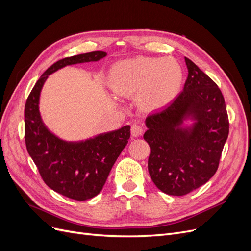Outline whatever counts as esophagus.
Segmentation results:
<instances>
[{"label": "esophagus", "mask_w": 251, "mask_h": 251, "mask_svg": "<svg viewBox=\"0 0 251 251\" xmlns=\"http://www.w3.org/2000/svg\"><path fill=\"white\" fill-rule=\"evenodd\" d=\"M143 133V127L138 124H133L131 126V134L133 137H139Z\"/></svg>", "instance_id": "obj_1"}]
</instances>
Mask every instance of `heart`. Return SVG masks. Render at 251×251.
I'll return each instance as SVG.
<instances>
[{"label":"heart","instance_id":"heart-1","mask_svg":"<svg viewBox=\"0 0 251 251\" xmlns=\"http://www.w3.org/2000/svg\"><path fill=\"white\" fill-rule=\"evenodd\" d=\"M183 71L174 57L136 56L114 64L108 72L107 85L120 97L138 94L143 109L154 111L170 105L178 96Z\"/></svg>","mask_w":251,"mask_h":251}]
</instances>
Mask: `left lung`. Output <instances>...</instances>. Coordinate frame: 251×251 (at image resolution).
Returning <instances> with one entry per match:
<instances>
[{"instance_id":"left-lung-1","label":"left lung","mask_w":251,"mask_h":251,"mask_svg":"<svg viewBox=\"0 0 251 251\" xmlns=\"http://www.w3.org/2000/svg\"><path fill=\"white\" fill-rule=\"evenodd\" d=\"M183 92L168 109L146 119L150 176L161 192L191 193L218 170L229 123L221 90L191 59ZM191 124H189V121Z\"/></svg>"}]
</instances>
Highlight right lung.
Here are the masks:
<instances>
[{
    "label": "right lung",
    "instance_id": "obj_1",
    "mask_svg": "<svg viewBox=\"0 0 251 251\" xmlns=\"http://www.w3.org/2000/svg\"><path fill=\"white\" fill-rule=\"evenodd\" d=\"M107 56L102 51L66 57L43 73L30 92L25 105V141L27 151L41 176L53 191L67 198L85 201L101 192L112 166L130 139V126L80 141H67L44 124L40 97L50 74L66 66L83 64Z\"/></svg>",
    "mask_w": 251,
    "mask_h": 251
}]
</instances>
